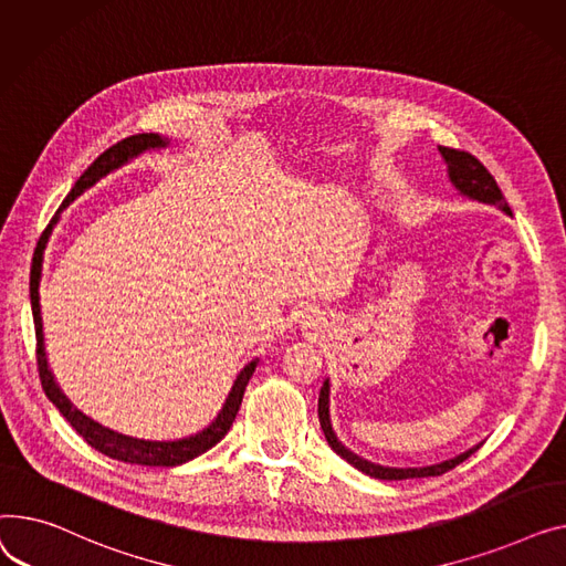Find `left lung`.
I'll return each instance as SVG.
<instances>
[{
	"label": "left lung",
	"mask_w": 566,
	"mask_h": 566,
	"mask_svg": "<svg viewBox=\"0 0 566 566\" xmlns=\"http://www.w3.org/2000/svg\"><path fill=\"white\" fill-rule=\"evenodd\" d=\"M443 159L448 161V171H450V180L454 182V187L467 193L471 198H478V201L482 203H491V206H497L503 208L507 214H512L505 196L501 191V187H497V182L493 180V176L486 171V166L471 153L467 150H457V148H446V146H439ZM317 413H319V424H322V431L324 437L328 441V446L334 448L345 461H349L354 469L363 471L365 475L370 478H377V480H411V478H434V475H443L448 471H452L454 467H459L461 461H467L478 448H471L469 452H463L454 459H448V461H441L437 463V467H424V469H384V467H377V463H370L360 459L358 454H354L352 450H347L334 434V429H331V420H328V381H324L322 390H319V405H317Z\"/></svg>",
	"instance_id": "obj_1"
}]
</instances>
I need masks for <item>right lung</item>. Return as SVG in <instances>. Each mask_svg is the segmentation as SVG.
<instances>
[{
  "mask_svg": "<svg viewBox=\"0 0 566 566\" xmlns=\"http://www.w3.org/2000/svg\"><path fill=\"white\" fill-rule=\"evenodd\" d=\"M166 146V142L159 135H132L114 146H109L103 155H99L88 169L80 176V180L75 182V187L71 189V193L65 196V201L61 203L59 212L69 206L71 201L88 189L91 185H95V180L103 178L105 174L114 171L116 166L125 164L129 157H135L148 148H161ZM59 212L52 217V221L48 223V228L43 230V235L39 240L36 253H33V262H31V281H29V294H31V313H33V324H36V363H39V377L43 384L45 395L50 397V402L61 411V416L71 422V427L77 431V434L97 452H103L112 459H120L127 463H142V467H178V463H185L198 454L208 452L210 448H214L226 434L235 420L242 397L247 390V384L255 370V360L249 363L247 368L240 373L235 386H232L228 400L221 409V413L217 416V420L203 429L201 434L182 439V441H171V443H157V441H137L129 439L123 434H116V431H109L105 427H99L97 422H93L91 418H86L84 413H80L65 395L59 390V386L54 384V377L48 368V358H45V345H43V322H41V302H39V283H41V268H43V251L48 244V238L52 232V226L59 219Z\"/></svg>",
  "mask_w": 566,
  "mask_h": 566,
  "instance_id": "1",
  "label": "right lung"
}]
</instances>
